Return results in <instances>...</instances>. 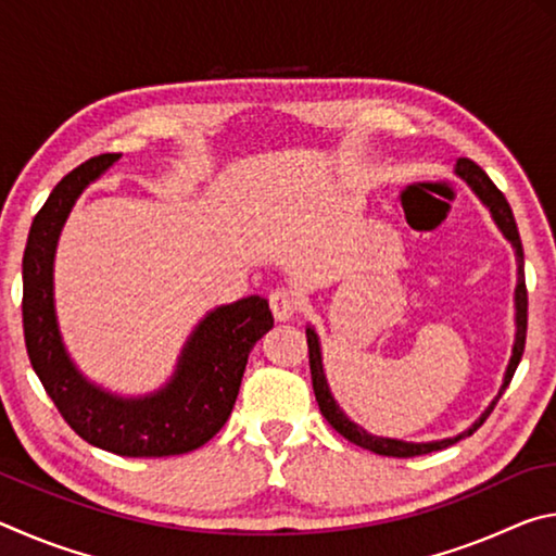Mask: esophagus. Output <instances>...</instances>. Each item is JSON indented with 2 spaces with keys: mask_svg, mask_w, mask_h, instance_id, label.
Here are the masks:
<instances>
[{
  "mask_svg": "<svg viewBox=\"0 0 556 556\" xmlns=\"http://www.w3.org/2000/svg\"><path fill=\"white\" fill-rule=\"evenodd\" d=\"M269 308H271V314H275L277 321H291V318L299 314L301 301L294 291L277 289V291H271V296H269Z\"/></svg>",
  "mask_w": 556,
  "mask_h": 556,
  "instance_id": "obj_1",
  "label": "esophagus"
}]
</instances>
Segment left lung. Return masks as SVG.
I'll return each instance as SVG.
<instances>
[{
	"instance_id": "obj_1",
	"label": "left lung",
	"mask_w": 556,
	"mask_h": 556,
	"mask_svg": "<svg viewBox=\"0 0 556 556\" xmlns=\"http://www.w3.org/2000/svg\"><path fill=\"white\" fill-rule=\"evenodd\" d=\"M456 174L464 178V181L473 188L478 199H481L488 208L493 213V220L497 223V228L503 230V235L507 240L513 242V248L517 252V289H515V308H517V333H515V345H513V357H510V365H507L505 370V380H503V388L497 392V397L491 402V407L485 409V414L481 419L476 421L473 427L464 434H458L454 439H444V441H431V444H409V441H397V439H382V437H372L368 431L361 429L357 425H353L351 419L345 417L338 407L336 400L331 397V390H328V382H326V375H324V365H321V348H318V338L314 333V328H306V343H308V365H312V382H314V394H316V402H318V409L326 417L328 425H331L338 434L345 437L351 444L361 446V448H368L372 454H380V456H394V458H412V456H425L431 454V451H441L451 444H456L458 439H464L468 434H473V431L483 425V421L491 417L493 407L497 404V400L503 397V392L507 384H510L513 375L517 370V365H520V357L525 353V338H527V287H525V255H522V242H520V232H517V223L513 218V211H510V203L503 195L501 188H497L488 174L483 172L481 166L476 162H470V159H458L456 164Z\"/></svg>"
}]
</instances>
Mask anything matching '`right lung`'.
Masks as SVG:
<instances>
[{
	"mask_svg": "<svg viewBox=\"0 0 556 556\" xmlns=\"http://www.w3.org/2000/svg\"><path fill=\"white\" fill-rule=\"evenodd\" d=\"M117 159L100 154L73 168L36 213L22 262L26 353L61 417L88 444L129 458L178 456L203 446L228 421L248 355L275 318L262 296L215 308L186 343L172 382L152 397H115L75 370L55 326L53 252L75 199Z\"/></svg>",
	"mask_w": 556,
	"mask_h": 556,
	"instance_id": "add662e5",
	"label": "right lung"
}]
</instances>
